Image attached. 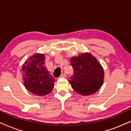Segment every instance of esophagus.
<instances>
[{"label": "esophagus", "instance_id": "esophagus-1", "mask_svg": "<svg viewBox=\"0 0 131 131\" xmlns=\"http://www.w3.org/2000/svg\"><path fill=\"white\" fill-rule=\"evenodd\" d=\"M61 78H65V77H66V73H62L61 74V75L60 76Z\"/></svg>", "mask_w": 131, "mask_h": 131}]
</instances>
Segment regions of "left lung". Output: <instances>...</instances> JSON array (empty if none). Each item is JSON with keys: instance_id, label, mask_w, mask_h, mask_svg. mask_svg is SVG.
Here are the masks:
<instances>
[{"instance_id": "left-lung-1", "label": "left lung", "mask_w": 131, "mask_h": 131, "mask_svg": "<svg viewBox=\"0 0 131 131\" xmlns=\"http://www.w3.org/2000/svg\"><path fill=\"white\" fill-rule=\"evenodd\" d=\"M73 74L69 83L77 92L89 95L96 92L102 85L104 71L100 62L89 53H84L70 59Z\"/></svg>"}]
</instances>
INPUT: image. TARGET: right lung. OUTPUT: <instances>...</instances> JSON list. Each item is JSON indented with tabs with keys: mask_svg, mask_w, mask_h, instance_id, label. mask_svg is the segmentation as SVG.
I'll list each match as a JSON object with an SVG mask.
<instances>
[{
	"mask_svg": "<svg viewBox=\"0 0 131 131\" xmlns=\"http://www.w3.org/2000/svg\"><path fill=\"white\" fill-rule=\"evenodd\" d=\"M44 57L43 54H34L25 61L22 69L25 88L30 92L39 96L50 93L55 81L44 66Z\"/></svg>",
	"mask_w": 131,
	"mask_h": 131,
	"instance_id": "right-lung-1",
	"label": "right lung"
}]
</instances>
